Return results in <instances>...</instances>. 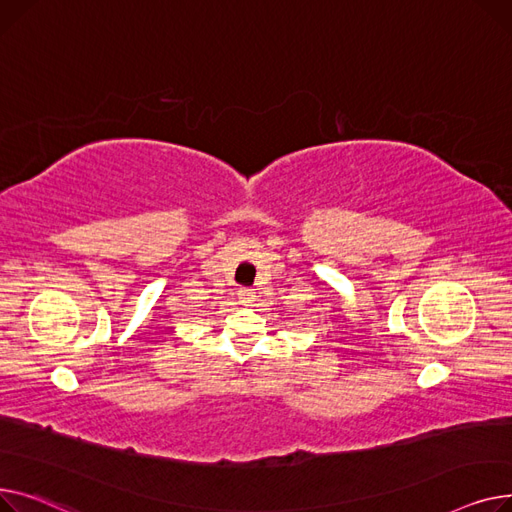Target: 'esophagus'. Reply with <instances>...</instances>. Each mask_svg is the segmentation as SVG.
<instances>
[{"label": "esophagus", "instance_id": "1", "mask_svg": "<svg viewBox=\"0 0 512 512\" xmlns=\"http://www.w3.org/2000/svg\"><path fill=\"white\" fill-rule=\"evenodd\" d=\"M239 299H242V304H252L254 299V291L252 289H239Z\"/></svg>", "mask_w": 512, "mask_h": 512}]
</instances>
